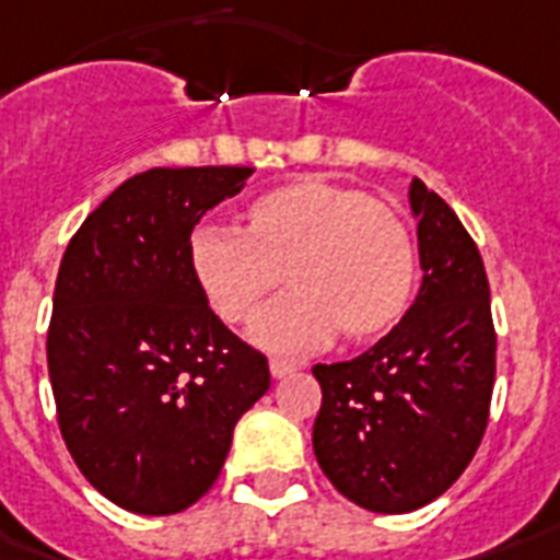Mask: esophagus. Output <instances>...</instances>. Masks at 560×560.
Listing matches in <instances>:
<instances>
[{
  "mask_svg": "<svg viewBox=\"0 0 560 560\" xmlns=\"http://www.w3.org/2000/svg\"><path fill=\"white\" fill-rule=\"evenodd\" d=\"M271 376L275 380H285V376H292L294 371H298V365H292V362H283V359H271Z\"/></svg>",
  "mask_w": 560,
  "mask_h": 560,
  "instance_id": "34e87169",
  "label": "esophagus"
}]
</instances>
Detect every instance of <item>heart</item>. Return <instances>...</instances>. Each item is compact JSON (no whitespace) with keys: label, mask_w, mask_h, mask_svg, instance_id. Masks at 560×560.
I'll return each mask as SVG.
<instances>
[{"label":"heart","mask_w":560,"mask_h":560,"mask_svg":"<svg viewBox=\"0 0 560 560\" xmlns=\"http://www.w3.org/2000/svg\"><path fill=\"white\" fill-rule=\"evenodd\" d=\"M186 259L203 301L248 324L280 280L292 292L266 310L250 339L275 353H310L336 329L350 345L388 336L411 306L418 259L409 228L350 186L303 177L257 195L245 228H195Z\"/></svg>","instance_id":"1"}]
</instances>
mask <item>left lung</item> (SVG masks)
Masks as SVG:
<instances>
[{
	"mask_svg": "<svg viewBox=\"0 0 560 560\" xmlns=\"http://www.w3.org/2000/svg\"><path fill=\"white\" fill-rule=\"evenodd\" d=\"M420 289L362 357L315 365L312 446L336 491L376 514L423 509L482 444L497 371L491 289L479 248L423 180H411Z\"/></svg>",
	"mask_w": 560,
	"mask_h": 560,
	"instance_id": "left-lung-1",
	"label": "left lung"
}]
</instances>
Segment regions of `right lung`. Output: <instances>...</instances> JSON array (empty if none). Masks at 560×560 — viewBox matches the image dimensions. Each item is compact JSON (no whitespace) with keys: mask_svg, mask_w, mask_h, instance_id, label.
<instances>
[{"mask_svg":"<svg viewBox=\"0 0 560 560\" xmlns=\"http://www.w3.org/2000/svg\"><path fill=\"white\" fill-rule=\"evenodd\" d=\"M248 166L149 168L78 228L51 303L60 435L95 491L133 514H177L219 479L233 427L268 392L262 353L195 285L186 245Z\"/></svg>","mask_w":560,"mask_h":560,"instance_id":"1","label":"right lung"}]
</instances>
